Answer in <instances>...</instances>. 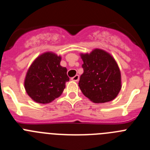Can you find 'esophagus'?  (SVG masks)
Returning a JSON list of instances; mask_svg holds the SVG:
<instances>
[{
  "instance_id": "34e87169",
  "label": "esophagus",
  "mask_w": 150,
  "mask_h": 150,
  "mask_svg": "<svg viewBox=\"0 0 150 150\" xmlns=\"http://www.w3.org/2000/svg\"><path fill=\"white\" fill-rule=\"evenodd\" d=\"M79 75H76V76H74V77L71 78V79H72L73 81H75V82H77L78 80H79Z\"/></svg>"
}]
</instances>
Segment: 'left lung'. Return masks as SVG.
<instances>
[{
  "label": "left lung",
  "mask_w": 150,
  "mask_h": 150,
  "mask_svg": "<svg viewBox=\"0 0 150 150\" xmlns=\"http://www.w3.org/2000/svg\"><path fill=\"white\" fill-rule=\"evenodd\" d=\"M83 74L79 86L91 101L101 104L116 98L122 88L121 72L116 60L107 52L95 49L90 53L80 54Z\"/></svg>",
  "instance_id": "1"
}]
</instances>
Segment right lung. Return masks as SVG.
I'll use <instances>...</instances> for the list:
<instances>
[{
    "label": "right lung",
    "instance_id": "1",
    "mask_svg": "<svg viewBox=\"0 0 150 150\" xmlns=\"http://www.w3.org/2000/svg\"><path fill=\"white\" fill-rule=\"evenodd\" d=\"M62 57L52 52L41 54L30 64L24 82L30 98L48 104L59 98L69 81L67 68L60 65Z\"/></svg>",
    "mask_w": 150,
    "mask_h": 150
}]
</instances>
